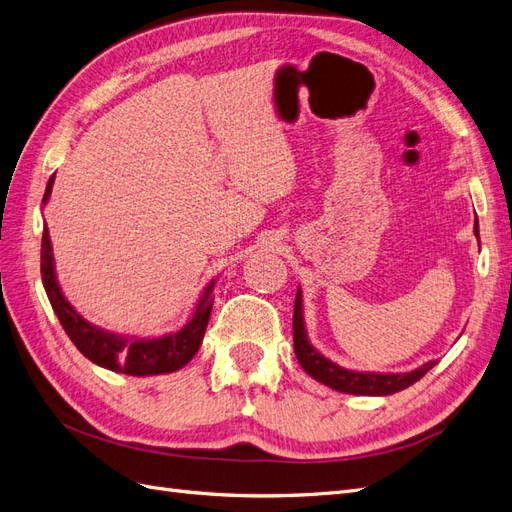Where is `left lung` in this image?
<instances>
[{
    "instance_id": "left-lung-1",
    "label": "left lung",
    "mask_w": 512,
    "mask_h": 512,
    "mask_svg": "<svg viewBox=\"0 0 512 512\" xmlns=\"http://www.w3.org/2000/svg\"><path fill=\"white\" fill-rule=\"evenodd\" d=\"M474 235L478 237V222L474 224ZM292 342L294 354L314 380L327 384L329 389L350 395H393L397 391H404L412 386L416 380H421L427 371L438 361H429L421 367H416L406 374H378V371H354L342 365L333 363L322 352H318L312 342H309L305 331V318H303V294L297 288V299H294V314H292Z\"/></svg>"
}]
</instances>
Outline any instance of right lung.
Returning a JSON list of instances; mask_svg holds the SVG:
<instances>
[{
  "mask_svg": "<svg viewBox=\"0 0 512 512\" xmlns=\"http://www.w3.org/2000/svg\"><path fill=\"white\" fill-rule=\"evenodd\" d=\"M55 175H51L46 183V192L42 198V205L49 203L51 190H53ZM40 273L42 284L49 297L53 312L57 314L61 327L72 339V344L79 348L91 363H96L104 369L117 371V374L128 376H158L177 371L183 365L192 361V356L198 352L200 344L209 324L211 316V294L215 280L200 294V299L194 307L190 320L175 333H166L162 337H126L115 335L111 331H104L96 324L87 322L76 309L68 303L64 292L59 288L57 273H55V260H53V245L49 237V228L44 226L42 232V254H40Z\"/></svg>",
  "mask_w": 512,
  "mask_h": 512,
  "instance_id": "add662e5",
  "label": "right lung"
}]
</instances>
